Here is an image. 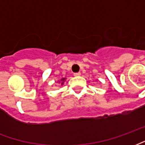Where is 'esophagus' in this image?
I'll return each mask as SVG.
<instances>
[{"label":"esophagus","instance_id":"esophagus-1","mask_svg":"<svg viewBox=\"0 0 145 145\" xmlns=\"http://www.w3.org/2000/svg\"><path fill=\"white\" fill-rule=\"evenodd\" d=\"M80 75H81V73L80 72L74 73V76H75V77H78V76H80Z\"/></svg>","mask_w":145,"mask_h":145}]
</instances>
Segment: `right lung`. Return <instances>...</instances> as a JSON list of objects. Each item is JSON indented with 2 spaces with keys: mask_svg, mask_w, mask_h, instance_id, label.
<instances>
[{
  "mask_svg": "<svg viewBox=\"0 0 145 145\" xmlns=\"http://www.w3.org/2000/svg\"><path fill=\"white\" fill-rule=\"evenodd\" d=\"M65 80H66V78H61V81H58L57 82V83H59L60 84H61V85H63V84H64V81H65Z\"/></svg>",
  "mask_w": 145,
  "mask_h": 145,
  "instance_id": "add662e5",
  "label": "right lung"
}]
</instances>
